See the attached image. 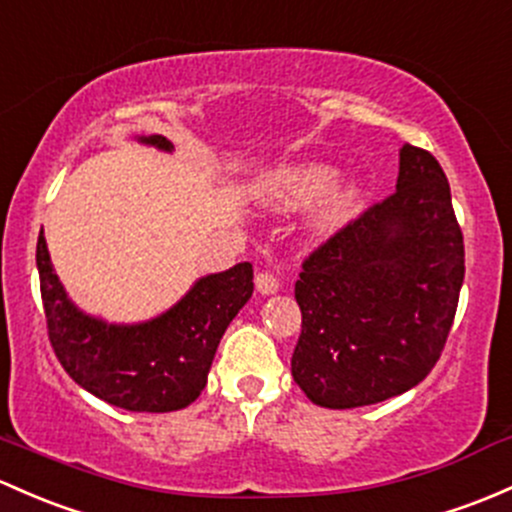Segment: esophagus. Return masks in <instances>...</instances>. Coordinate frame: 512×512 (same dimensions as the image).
<instances>
[{
	"instance_id": "34e87169",
	"label": "esophagus",
	"mask_w": 512,
	"mask_h": 512,
	"mask_svg": "<svg viewBox=\"0 0 512 512\" xmlns=\"http://www.w3.org/2000/svg\"><path fill=\"white\" fill-rule=\"evenodd\" d=\"M255 287L260 294H274L279 289V279L270 272H260L255 277Z\"/></svg>"
}]
</instances>
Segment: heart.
Segmentation results:
<instances>
[{"label": "heart", "instance_id": "1", "mask_svg": "<svg viewBox=\"0 0 512 512\" xmlns=\"http://www.w3.org/2000/svg\"><path fill=\"white\" fill-rule=\"evenodd\" d=\"M338 179V169L324 161L284 166L267 181V198L279 208H304L316 198L326 196ZM363 206V186L360 181H346L328 196L324 211L319 215V228L333 233L358 215Z\"/></svg>", "mask_w": 512, "mask_h": 512}]
</instances>
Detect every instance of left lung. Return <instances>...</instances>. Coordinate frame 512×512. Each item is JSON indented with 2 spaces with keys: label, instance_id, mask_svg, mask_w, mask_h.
Here are the masks:
<instances>
[{
  "label": "left lung",
  "instance_id": "1",
  "mask_svg": "<svg viewBox=\"0 0 512 512\" xmlns=\"http://www.w3.org/2000/svg\"><path fill=\"white\" fill-rule=\"evenodd\" d=\"M464 284V235L427 149H400L397 191L301 265L292 375L314 405H375L437 365Z\"/></svg>",
  "mask_w": 512,
  "mask_h": 512
}]
</instances>
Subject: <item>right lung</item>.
<instances>
[{
  "label": "right lung",
  "mask_w": 512,
  "mask_h": 512,
  "mask_svg": "<svg viewBox=\"0 0 512 512\" xmlns=\"http://www.w3.org/2000/svg\"><path fill=\"white\" fill-rule=\"evenodd\" d=\"M139 142L171 152L161 134ZM36 267L48 338L63 370L88 392L129 412H174L191 405L208 383L225 328L252 297V265L201 277L179 304L144 324H107L68 299L51 265L43 233Z\"/></svg>",
  "instance_id": "obj_1"
}]
</instances>
